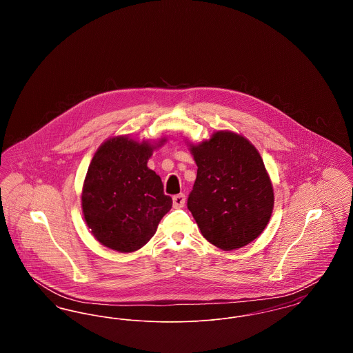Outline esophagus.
Listing matches in <instances>:
<instances>
[{
    "instance_id": "34e87169",
    "label": "esophagus",
    "mask_w": 353,
    "mask_h": 353,
    "mask_svg": "<svg viewBox=\"0 0 353 353\" xmlns=\"http://www.w3.org/2000/svg\"><path fill=\"white\" fill-rule=\"evenodd\" d=\"M185 201H186L185 194H183V193L176 194V196L173 197V208H176V209H181V208H184Z\"/></svg>"
}]
</instances>
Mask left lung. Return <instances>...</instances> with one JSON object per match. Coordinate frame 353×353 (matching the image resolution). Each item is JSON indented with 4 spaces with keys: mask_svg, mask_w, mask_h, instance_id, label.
<instances>
[{
    "mask_svg": "<svg viewBox=\"0 0 353 353\" xmlns=\"http://www.w3.org/2000/svg\"><path fill=\"white\" fill-rule=\"evenodd\" d=\"M197 177L188 209L203 238L222 250H235L258 238L269 223L274 189L263 160L242 134L217 131L189 144Z\"/></svg>",
    "mask_w": 353,
    "mask_h": 353,
    "instance_id": "8db88e82",
    "label": "left lung"
}]
</instances>
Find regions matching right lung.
Returning a JSON list of instances; mask_svg holds the SVG:
<instances>
[{
    "label": "right lung",
    "mask_w": 353,
    "mask_h": 353,
    "mask_svg": "<svg viewBox=\"0 0 353 353\" xmlns=\"http://www.w3.org/2000/svg\"><path fill=\"white\" fill-rule=\"evenodd\" d=\"M167 141H137L127 134L107 139L95 152L84 179L82 210L92 235L119 252L141 249L172 208L159 174L147 167Z\"/></svg>",
    "instance_id": "add662e5"
}]
</instances>
